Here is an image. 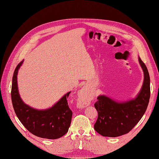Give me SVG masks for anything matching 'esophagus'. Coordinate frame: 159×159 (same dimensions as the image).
I'll return each mask as SVG.
<instances>
[{
    "label": "esophagus",
    "instance_id": "esophagus-1",
    "mask_svg": "<svg viewBox=\"0 0 159 159\" xmlns=\"http://www.w3.org/2000/svg\"><path fill=\"white\" fill-rule=\"evenodd\" d=\"M92 98V95L89 93L86 88H83L80 90V97L79 99V106L82 107H84L89 105V101Z\"/></svg>",
    "mask_w": 159,
    "mask_h": 159
}]
</instances>
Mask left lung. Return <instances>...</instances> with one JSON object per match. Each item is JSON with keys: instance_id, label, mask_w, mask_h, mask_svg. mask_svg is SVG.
Here are the masks:
<instances>
[{"instance_id": "8db88e82", "label": "left lung", "mask_w": 159, "mask_h": 159, "mask_svg": "<svg viewBox=\"0 0 159 159\" xmlns=\"http://www.w3.org/2000/svg\"><path fill=\"white\" fill-rule=\"evenodd\" d=\"M139 62L143 72V81L135 98L118 101L105 95L98 97L95 108L98 118L94 129L101 135L117 137L128 133L146 112L150 98V78L147 67L139 56Z\"/></svg>"}]
</instances>
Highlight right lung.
I'll use <instances>...</instances> for the list:
<instances>
[{"instance_id": "1", "label": "right lung", "mask_w": 159, "mask_h": 159, "mask_svg": "<svg viewBox=\"0 0 159 159\" xmlns=\"http://www.w3.org/2000/svg\"><path fill=\"white\" fill-rule=\"evenodd\" d=\"M24 60L16 67L12 79L11 101L19 121L30 132L40 138L57 139L66 134L71 125L73 112L68 106L67 98L71 92L66 93L51 107L36 109L23 101L19 92L17 75Z\"/></svg>"}]
</instances>
